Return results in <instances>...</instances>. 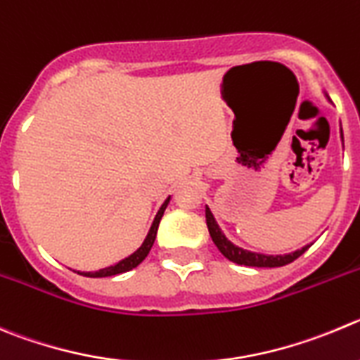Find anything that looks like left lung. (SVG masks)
<instances>
[{"label":"left lung","mask_w":360,"mask_h":360,"mask_svg":"<svg viewBox=\"0 0 360 360\" xmlns=\"http://www.w3.org/2000/svg\"><path fill=\"white\" fill-rule=\"evenodd\" d=\"M325 97L330 101L328 94L325 92ZM341 142L342 147H345V139H342V129H341ZM206 224H207V231H210V236L213 240V243L217 245L218 250L224 254L229 261L236 264H245V266H257V268H277V266H284V264L293 263L295 259L304 254L311 245H305V247L298 248V250L290 252V254H261V252H252L247 250V248H241L238 245H234L229 238L224 234V231L220 229L218 226L217 218L214 214L211 213L210 207L206 206Z\"/></svg>","instance_id":"obj_1"}]
</instances>
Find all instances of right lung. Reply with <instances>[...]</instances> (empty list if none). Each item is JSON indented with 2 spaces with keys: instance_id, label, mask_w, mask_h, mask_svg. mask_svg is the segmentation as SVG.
<instances>
[{
  "instance_id": "1",
  "label": "right lung",
  "mask_w": 360,
  "mask_h": 360,
  "mask_svg": "<svg viewBox=\"0 0 360 360\" xmlns=\"http://www.w3.org/2000/svg\"><path fill=\"white\" fill-rule=\"evenodd\" d=\"M169 202H170V197H167V200H165V202L161 204V207H160V210H158L156 217H154L153 224H150V229H149V233H147L146 240L142 241V245H140V247L136 248V250H134L133 254H129V256H127V257L120 259L119 263L110 264V266L101 268V270H96V271H78V274L85 275V277H112V275L124 274V271H129V270H133V268L139 266V264L142 263V261L147 257V254H149L150 248H153L154 240H156L158 226H160V220H161V217H163V213H165V210H167V206H169Z\"/></svg>"
}]
</instances>
